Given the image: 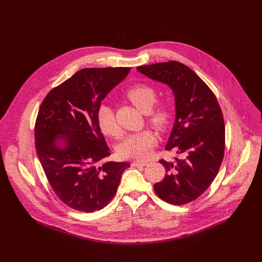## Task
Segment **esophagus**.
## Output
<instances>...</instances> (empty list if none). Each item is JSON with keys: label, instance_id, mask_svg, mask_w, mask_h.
<instances>
[{"label": "esophagus", "instance_id": "1", "mask_svg": "<svg viewBox=\"0 0 262 262\" xmlns=\"http://www.w3.org/2000/svg\"><path fill=\"white\" fill-rule=\"evenodd\" d=\"M146 164H147V162H144V161H135L132 163V166L138 167V166H145Z\"/></svg>", "mask_w": 262, "mask_h": 262}]
</instances>
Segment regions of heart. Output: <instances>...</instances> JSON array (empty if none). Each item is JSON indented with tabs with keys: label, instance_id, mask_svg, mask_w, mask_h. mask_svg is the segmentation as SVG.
Masks as SVG:
<instances>
[{
	"label": "heart",
	"instance_id": "heart-1",
	"mask_svg": "<svg viewBox=\"0 0 262 262\" xmlns=\"http://www.w3.org/2000/svg\"><path fill=\"white\" fill-rule=\"evenodd\" d=\"M125 97L142 113L147 114V122L159 132H164L170 124L172 106L168 99L156 101V89L147 84H135L124 93ZM156 103L155 104L154 102ZM97 124L100 132L110 137L118 138L121 129L116 121L114 111L107 104H101L97 111ZM157 143L156 136L149 130H142L126 137L119 145L118 155L122 159L144 160Z\"/></svg>",
	"mask_w": 262,
	"mask_h": 262
}]
</instances>
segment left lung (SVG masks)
<instances>
[{
    "instance_id": "obj_1",
    "label": "left lung",
    "mask_w": 262,
    "mask_h": 262,
    "mask_svg": "<svg viewBox=\"0 0 262 262\" xmlns=\"http://www.w3.org/2000/svg\"><path fill=\"white\" fill-rule=\"evenodd\" d=\"M149 79L167 84L175 97V122L166 150L181 159L160 160L164 179L154 185L164 201L182 205L200 197L211 184L225 151V124L210 88L188 66L169 61L137 67Z\"/></svg>"
}]
</instances>
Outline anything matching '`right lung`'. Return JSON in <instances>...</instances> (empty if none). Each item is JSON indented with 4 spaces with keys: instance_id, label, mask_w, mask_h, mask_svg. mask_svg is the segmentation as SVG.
I'll return each instance as SVG.
<instances>
[{
    "instance_id": "obj_1",
    "label": "right lung",
    "mask_w": 262,
    "mask_h": 262,
    "mask_svg": "<svg viewBox=\"0 0 262 262\" xmlns=\"http://www.w3.org/2000/svg\"><path fill=\"white\" fill-rule=\"evenodd\" d=\"M129 67L84 68L52 89L35 122V148L58 198L83 212L102 209L115 196L128 163H99L110 149L97 124L107 93Z\"/></svg>"
}]
</instances>
